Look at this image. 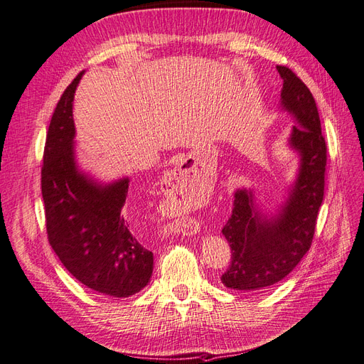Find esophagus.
<instances>
[{
    "instance_id": "1",
    "label": "esophagus",
    "mask_w": 364,
    "mask_h": 364,
    "mask_svg": "<svg viewBox=\"0 0 364 364\" xmlns=\"http://www.w3.org/2000/svg\"><path fill=\"white\" fill-rule=\"evenodd\" d=\"M173 177H177L178 181L183 180V178H187V177L191 178V177H193V169H192V166H180V168L175 169Z\"/></svg>"
}]
</instances>
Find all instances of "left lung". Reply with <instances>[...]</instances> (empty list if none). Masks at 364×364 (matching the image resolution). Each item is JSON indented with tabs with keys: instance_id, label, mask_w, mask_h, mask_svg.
<instances>
[{
	"instance_id": "obj_1",
	"label": "left lung",
	"mask_w": 364,
	"mask_h": 364,
	"mask_svg": "<svg viewBox=\"0 0 364 364\" xmlns=\"http://www.w3.org/2000/svg\"><path fill=\"white\" fill-rule=\"evenodd\" d=\"M281 105L296 121L289 145L298 151L301 165L286 204L278 215H263L251 191L234 193L232 212L222 234L230 243L231 263L220 277L236 290H260L287 277L310 250L316 219L323 199L326 145L316 101L304 81L286 66Z\"/></svg>"
}]
</instances>
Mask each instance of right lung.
Here are the masks:
<instances>
[{
    "label": "right lung",
    "instance_id": "add662e5",
    "mask_svg": "<svg viewBox=\"0 0 364 364\" xmlns=\"http://www.w3.org/2000/svg\"><path fill=\"white\" fill-rule=\"evenodd\" d=\"M81 75L57 102L46 134L41 181L46 234L68 272L81 284L127 298L148 284L154 255L136 240L122 215L130 180L101 184L78 171L73 101Z\"/></svg>",
    "mask_w": 364,
    "mask_h": 364
}]
</instances>
